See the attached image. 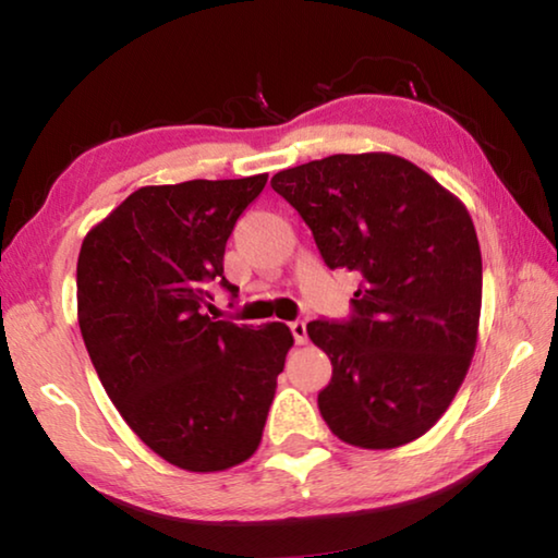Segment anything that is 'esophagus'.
<instances>
[{"instance_id": "34e87169", "label": "esophagus", "mask_w": 558, "mask_h": 558, "mask_svg": "<svg viewBox=\"0 0 558 558\" xmlns=\"http://www.w3.org/2000/svg\"><path fill=\"white\" fill-rule=\"evenodd\" d=\"M290 332L295 337V344H305L307 342V325L298 319V323L290 325Z\"/></svg>"}]
</instances>
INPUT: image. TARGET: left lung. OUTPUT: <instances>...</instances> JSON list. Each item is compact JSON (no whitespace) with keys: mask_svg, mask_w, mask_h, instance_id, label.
Masks as SVG:
<instances>
[{"mask_svg":"<svg viewBox=\"0 0 558 558\" xmlns=\"http://www.w3.org/2000/svg\"><path fill=\"white\" fill-rule=\"evenodd\" d=\"M270 184L329 268L362 272L349 323L307 325L332 362L317 396L329 430L366 450L421 438L456 399L477 347L483 256L465 204L389 153L315 159Z\"/></svg>","mask_w":558,"mask_h":558,"instance_id":"1","label":"left lung"}]
</instances>
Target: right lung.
<instances>
[{"instance_id": "right-lung-1", "label": "right lung", "mask_w": 558, "mask_h": 558, "mask_svg": "<svg viewBox=\"0 0 558 558\" xmlns=\"http://www.w3.org/2000/svg\"><path fill=\"white\" fill-rule=\"evenodd\" d=\"M268 182L192 179L143 186L81 245L78 325L102 389L135 436L172 465L221 472L258 450L295 339L206 315L226 241Z\"/></svg>"}]
</instances>
